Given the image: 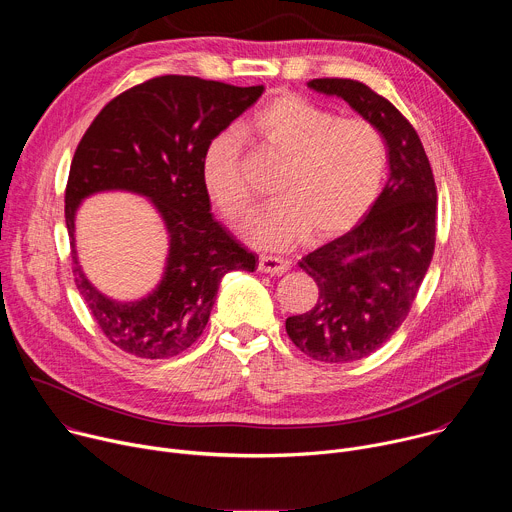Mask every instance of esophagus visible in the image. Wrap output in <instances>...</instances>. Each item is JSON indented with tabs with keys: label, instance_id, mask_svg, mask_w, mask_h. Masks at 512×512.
<instances>
[{
	"label": "esophagus",
	"instance_id": "1",
	"mask_svg": "<svg viewBox=\"0 0 512 512\" xmlns=\"http://www.w3.org/2000/svg\"><path fill=\"white\" fill-rule=\"evenodd\" d=\"M289 269V261L273 255H261L259 257V271L269 275H283Z\"/></svg>",
	"mask_w": 512,
	"mask_h": 512
}]
</instances>
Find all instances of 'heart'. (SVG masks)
Listing matches in <instances>:
<instances>
[{"label": "heart", "instance_id": "b5f03b06", "mask_svg": "<svg viewBox=\"0 0 512 512\" xmlns=\"http://www.w3.org/2000/svg\"><path fill=\"white\" fill-rule=\"evenodd\" d=\"M243 135L285 162L275 188L279 200L247 233L261 249H291L308 235L316 243L330 241L352 229L381 192L387 145L369 121L338 119L302 95L281 93L253 113ZM202 178L225 218L247 221L253 196L245 182L243 141L235 133L208 141Z\"/></svg>", "mask_w": 512, "mask_h": 512}]
</instances>
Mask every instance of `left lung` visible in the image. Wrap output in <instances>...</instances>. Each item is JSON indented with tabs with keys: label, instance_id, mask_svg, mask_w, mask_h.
Instances as JSON below:
<instances>
[{
	"label": "left lung",
	"instance_id": "left-lung-1",
	"mask_svg": "<svg viewBox=\"0 0 512 512\" xmlns=\"http://www.w3.org/2000/svg\"><path fill=\"white\" fill-rule=\"evenodd\" d=\"M308 87L342 97L389 148L391 176L369 214L300 261L318 283L316 306L285 320L304 354L340 364L373 354L407 318L433 259L437 190L417 131L389 99L352 79H314Z\"/></svg>",
	"mask_w": 512,
	"mask_h": 512
}]
</instances>
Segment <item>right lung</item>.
Listing matches in <instances>:
<instances>
[{"mask_svg": "<svg viewBox=\"0 0 512 512\" xmlns=\"http://www.w3.org/2000/svg\"><path fill=\"white\" fill-rule=\"evenodd\" d=\"M263 85L235 87L198 77L164 75L111 99L93 119L72 158L64 218L72 275L101 332L137 358H170L206 328L218 285L229 271H255V253L214 221L202 178L206 145L245 113ZM101 189L153 198L171 235L167 273L154 295L117 305L82 275L74 251V212Z\"/></svg>", "mask_w": 512, "mask_h": 512, "instance_id": "add662e5", "label": "right lung"}]
</instances>
